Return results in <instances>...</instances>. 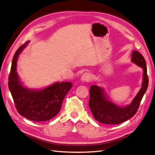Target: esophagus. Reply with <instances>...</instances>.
Listing matches in <instances>:
<instances>
[{
  "label": "esophagus",
  "mask_w": 155,
  "mask_h": 155,
  "mask_svg": "<svg viewBox=\"0 0 155 155\" xmlns=\"http://www.w3.org/2000/svg\"><path fill=\"white\" fill-rule=\"evenodd\" d=\"M81 81H89L91 80V75L90 74L89 72H85V73L82 75L81 78Z\"/></svg>",
  "instance_id": "34e87169"
}]
</instances>
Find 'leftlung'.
Masks as SVG:
<instances>
[{
    "label": "left lung",
    "mask_w": 155,
    "mask_h": 155,
    "mask_svg": "<svg viewBox=\"0 0 155 155\" xmlns=\"http://www.w3.org/2000/svg\"><path fill=\"white\" fill-rule=\"evenodd\" d=\"M131 60L133 63L143 69L141 89L130 105L126 107H119L108 100L102 88L96 85H91L89 90V107L96 121L104 124L117 125L127 121L135 115L147 89L149 78L146 61L142 54L136 50L133 51Z\"/></svg>",
    "instance_id": "1"
}]
</instances>
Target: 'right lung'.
I'll return each instance as SVG.
<instances>
[{
    "label": "right lung",
    "instance_id": "right-lung-1",
    "mask_svg": "<svg viewBox=\"0 0 155 155\" xmlns=\"http://www.w3.org/2000/svg\"><path fill=\"white\" fill-rule=\"evenodd\" d=\"M28 43L20 46L14 55L8 76V87L20 115L31 121H46L59 113L72 84L69 81L57 82L42 90H32L22 86L16 72V64L20 53Z\"/></svg>",
    "mask_w": 155,
    "mask_h": 155
}]
</instances>
